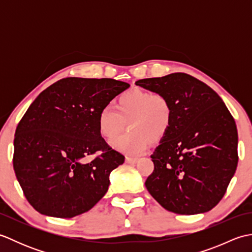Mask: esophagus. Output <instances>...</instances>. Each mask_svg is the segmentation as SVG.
<instances>
[{
    "label": "esophagus",
    "instance_id": "1",
    "mask_svg": "<svg viewBox=\"0 0 252 252\" xmlns=\"http://www.w3.org/2000/svg\"><path fill=\"white\" fill-rule=\"evenodd\" d=\"M138 161V158L134 157H126V163H136Z\"/></svg>",
    "mask_w": 252,
    "mask_h": 252
}]
</instances>
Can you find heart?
I'll return each mask as SVG.
<instances>
[{
  "label": "heart",
  "mask_w": 252,
  "mask_h": 252,
  "mask_svg": "<svg viewBox=\"0 0 252 252\" xmlns=\"http://www.w3.org/2000/svg\"><path fill=\"white\" fill-rule=\"evenodd\" d=\"M126 123L130 132L118 136L110 146L127 155H141L148 143H159L167 136L173 123V107L161 93L132 89L119 95L116 109L105 106L98 112L99 134L107 140L117 136Z\"/></svg>",
  "instance_id": "b5f03b06"
}]
</instances>
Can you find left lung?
<instances>
[{"label": "left lung", "mask_w": 252, "mask_h": 252, "mask_svg": "<svg viewBox=\"0 0 252 252\" xmlns=\"http://www.w3.org/2000/svg\"><path fill=\"white\" fill-rule=\"evenodd\" d=\"M136 85L164 94L173 107L172 126L152 155L145 186L168 211H210L225 194L238 162L234 118L210 87L187 73L142 79Z\"/></svg>", "instance_id": "1"}]
</instances>
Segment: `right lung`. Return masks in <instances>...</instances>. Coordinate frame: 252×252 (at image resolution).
I'll use <instances>...</instances> for the list:
<instances>
[{
  "label": "right lung",
  "mask_w": 252,
  "mask_h": 252,
  "mask_svg": "<svg viewBox=\"0 0 252 252\" xmlns=\"http://www.w3.org/2000/svg\"><path fill=\"white\" fill-rule=\"evenodd\" d=\"M130 84L115 79L65 78L33 100L16 129L13 164L24 194L41 215L69 219L89 211L108 190L125 156L97 127L103 107ZM96 151L92 162L86 158Z\"/></svg>",
  "instance_id": "add662e5"
}]
</instances>
